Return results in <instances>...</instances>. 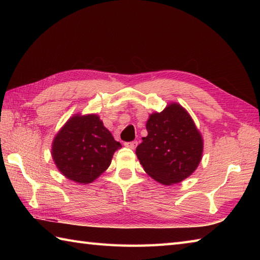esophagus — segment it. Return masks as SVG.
<instances>
[{
	"instance_id": "obj_1",
	"label": "esophagus",
	"mask_w": 260,
	"mask_h": 260,
	"mask_svg": "<svg viewBox=\"0 0 260 260\" xmlns=\"http://www.w3.org/2000/svg\"><path fill=\"white\" fill-rule=\"evenodd\" d=\"M125 146L132 148V150H134V148L137 146V142L133 141V142H129V143H125Z\"/></svg>"
}]
</instances>
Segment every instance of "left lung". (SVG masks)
<instances>
[{
    "label": "left lung",
    "instance_id": "obj_1",
    "mask_svg": "<svg viewBox=\"0 0 260 260\" xmlns=\"http://www.w3.org/2000/svg\"><path fill=\"white\" fill-rule=\"evenodd\" d=\"M147 136L136 148L143 169L158 183H180L194 172L203 154V139L187 110L170 103L146 121Z\"/></svg>",
    "mask_w": 260,
    "mask_h": 260
}]
</instances>
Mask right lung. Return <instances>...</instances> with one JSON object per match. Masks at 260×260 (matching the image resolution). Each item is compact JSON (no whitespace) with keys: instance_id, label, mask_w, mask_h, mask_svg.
<instances>
[{"instance_id":"add662e5","label":"right lung","mask_w":260,"mask_h":260,"mask_svg":"<svg viewBox=\"0 0 260 260\" xmlns=\"http://www.w3.org/2000/svg\"><path fill=\"white\" fill-rule=\"evenodd\" d=\"M120 147L97 114H75L54 136L51 155L63 176L88 184L108 169Z\"/></svg>"}]
</instances>
